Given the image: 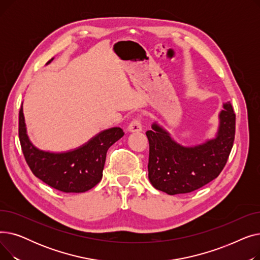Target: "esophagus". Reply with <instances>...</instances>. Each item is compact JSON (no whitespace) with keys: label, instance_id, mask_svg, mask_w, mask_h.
I'll return each instance as SVG.
<instances>
[{"label":"esophagus","instance_id":"esophagus-1","mask_svg":"<svg viewBox=\"0 0 260 260\" xmlns=\"http://www.w3.org/2000/svg\"><path fill=\"white\" fill-rule=\"evenodd\" d=\"M127 131L131 133H136V132H141L142 131V124L140 119H134L127 127Z\"/></svg>","mask_w":260,"mask_h":260}]
</instances>
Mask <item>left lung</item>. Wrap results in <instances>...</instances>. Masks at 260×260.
Here are the masks:
<instances>
[{"mask_svg": "<svg viewBox=\"0 0 260 260\" xmlns=\"http://www.w3.org/2000/svg\"><path fill=\"white\" fill-rule=\"evenodd\" d=\"M235 113L230 102L219 113L215 137L193 146L176 142L157 122L147 131L148 179L169 195L190 193L208 184L223 170L235 138Z\"/></svg>", "mask_w": 260, "mask_h": 260, "instance_id": "1", "label": "left lung"}]
</instances>
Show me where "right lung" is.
<instances>
[{
	"instance_id": "1",
	"label": "right lung",
	"mask_w": 260,
	"mask_h": 260,
	"mask_svg": "<svg viewBox=\"0 0 260 260\" xmlns=\"http://www.w3.org/2000/svg\"><path fill=\"white\" fill-rule=\"evenodd\" d=\"M123 135L122 128L112 127L72 151L45 152L36 147L27 135L23 106L19 113V137L27 165L40 180L64 193H84L98 184L102 179L107 149Z\"/></svg>"
}]
</instances>
